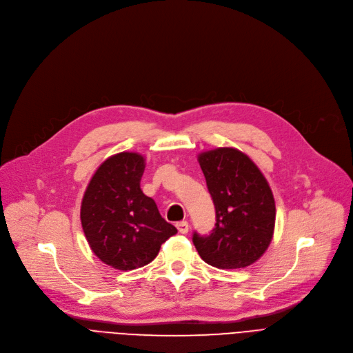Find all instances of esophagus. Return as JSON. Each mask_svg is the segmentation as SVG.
I'll use <instances>...</instances> for the list:
<instances>
[{
    "instance_id": "34e87169",
    "label": "esophagus",
    "mask_w": 353,
    "mask_h": 353,
    "mask_svg": "<svg viewBox=\"0 0 353 353\" xmlns=\"http://www.w3.org/2000/svg\"><path fill=\"white\" fill-rule=\"evenodd\" d=\"M176 226H177V230H179L181 234H186V233L189 232V223H188L186 220L179 221V223H177Z\"/></svg>"
}]
</instances>
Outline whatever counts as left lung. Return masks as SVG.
Segmentation results:
<instances>
[{
    "mask_svg": "<svg viewBox=\"0 0 353 353\" xmlns=\"http://www.w3.org/2000/svg\"><path fill=\"white\" fill-rule=\"evenodd\" d=\"M199 163L216 209L212 233H193L200 257L217 269L254 263L274 230L276 208L268 180L245 153L232 147L201 153Z\"/></svg>",
    "mask_w": 353,
    "mask_h": 353,
    "instance_id": "8db88e82",
    "label": "left lung"
}]
</instances>
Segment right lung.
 <instances>
[{
	"label": "right lung",
	"mask_w": 353,
	"mask_h": 353,
	"mask_svg": "<svg viewBox=\"0 0 353 353\" xmlns=\"http://www.w3.org/2000/svg\"><path fill=\"white\" fill-rule=\"evenodd\" d=\"M144 157L119 153L91 177L81 201V226L94 254L119 270L150 263L177 229L167 223L152 197L140 189Z\"/></svg>",
	"instance_id": "1"
}]
</instances>
